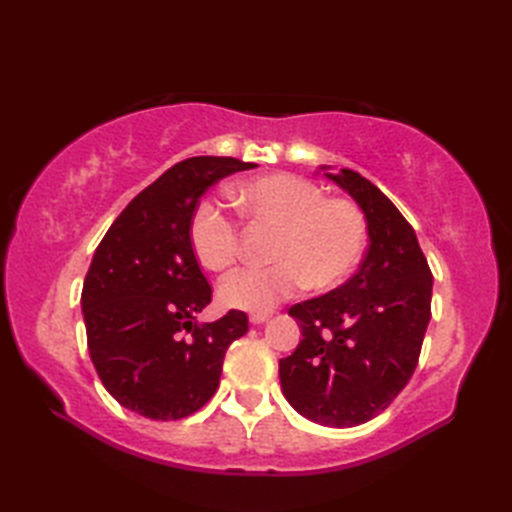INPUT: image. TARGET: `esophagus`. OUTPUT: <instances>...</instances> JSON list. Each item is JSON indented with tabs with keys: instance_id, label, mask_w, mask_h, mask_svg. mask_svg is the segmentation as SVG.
Masks as SVG:
<instances>
[{
	"instance_id": "esophagus-1",
	"label": "esophagus",
	"mask_w": 512,
	"mask_h": 512,
	"mask_svg": "<svg viewBox=\"0 0 512 512\" xmlns=\"http://www.w3.org/2000/svg\"><path fill=\"white\" fill-rule=\"evenodd\" d=\"M270 319V314L268 312H262V314H250V323L253 325H262V323H266Z\"/></svg>"
}]
</instances>
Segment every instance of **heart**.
<instances>
[{"label":"heart","mask_w":512,"mask_h":512,"mask_svg":"<svg viewBox=\"0 0 512 512\" xmlns=\"http://www.w3.org/2000/svg\"><path fill=\"white\" fill-rule=\"evenodd\" d=\"M239 213L250 222L277 228L268 250L270 266L244 268L226 277L220 301L226 308L262 314L290 299L303 286L332 290L352 275L367 244V220L350 200L325 198L308 178L270 173L231 191ZM189 242L198 262L222 273L239 253L233 217L213 200H202L191 215Z\"/></svg>","instance_id":"1"}]
</instances>
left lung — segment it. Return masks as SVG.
Wrapping results in <instances>:
<instances>
[{"mask_svg":"<svg viewBox=\"0 0 512 512\" xmlns=\"http://www.w3.org/2000/svg\"><path fill=\"white\" fill-rule=\"evenodd\" d=\"M321 171L363 211L369 246L343 286L290 308L303 339L279 361V380L301 416L345 429L378 416L409 383L433 277L416 233L383 191L352 169Z\"/></svg>","mask_w":512,"mask_h":512,"instance_id":"1","label":"left lung"}]
</instances>
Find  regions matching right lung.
Listing matches in <instances>:
<instances>
[{"label":"right lung","instance_id":"1","mask_svg":"<svg viewBox=\"0 0 512 512\" xmlns=\"http://www.w3.org/2000/svg\"><path fill=\"white\" fill-rule=\"evenodd\" d=\"M253 167L220 156L178 162L125 206L96 248L81 292L90 358L105 389L140 416L180 420L206 405L228 345L248 332L239 310L193 323L211 286L189 222L209 187Z\"/></svg>","mask_w":512,"mask_h":512}]
</instances>
